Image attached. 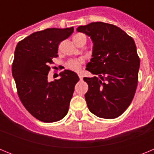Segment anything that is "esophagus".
Here are the masks:
<instances>
[{
    "instance_id": "34e87169",
    "label": "esophagus",
    "mask_w": 154,
    "mask_h": 154,
    "mask_svg": "<svg viewBox=\"0 0 154 154\" xmlns=\"http://www.w3.org/2000/svg\"><path fill=\"white\" fill-rule=\"evenodd\" d=\"M78 75H79V78L80 80L82 79V78H83V75H82V73H79Z\"/></svg>"
}]
</instances>
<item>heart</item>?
<instances>
[{
	"label": "heart",
	"instance_id": "heart-1",
	"mask_svg": "<svg viewBox=\"0 0 154 154\" xmlns=\"http://www.w3.org/2000/svg\"><path fill=\"white\" fill-rule=\"evenodd\" d=\"M85 38V35L83 34H76L73 36V42H74L75 44L77 45L78 43L79 42V41L81 40L82 38ZM82 62L81 60H75V59H72V60H69V62L66 64V66L69 69L72 71H74V72H78V71L80 70L82 66Z\"/></svg>",
	"mask_w": 154,
	"mask_h": 154
}]
</instances>
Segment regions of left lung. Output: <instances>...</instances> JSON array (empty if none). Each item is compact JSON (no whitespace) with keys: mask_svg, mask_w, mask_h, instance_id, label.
Instances as JSON below:
<instances>
[{"mask_svg":"<svg viewBox=\"0 0 154 154\" xmlns=\"http://www.w3.org/2000/svg\"><path fill=\"white\" fill-rule=\"evenodd\" d=\"M77 31L93 42L92 58L86 70L98 75L83 78L89 85L85 95L87 106L98 117L117 118L130 105L138 84L140 61L134 40L108 23L92 22Z\"/></svg>","mask_w":154,"mask_h":154,"instance_id":"obj_1","label":"left lung"}]
</instances>
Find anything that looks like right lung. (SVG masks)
<instances>
[{
  "mask_svg": "<svg viewBox=\"0 0 154 154\" xmlns=\"http://www.w3.org/2000/svg\"><path fill=\"white\" fill-rule=\"evenodd\" d=\"M73 30L72 27L36 31L16 46L12 75L17 95L30 114L44 123H53L65 117L75 85L79 81L78 75L69 70L59 73V79H48L50 65L54 63L52 59L58 57V45Z\"/></svg>",
  "mask_w": 154,
  "mask_h": 154,
  "instance_id": "add662e5",
  "label": "right lung"
}]
</instances>
